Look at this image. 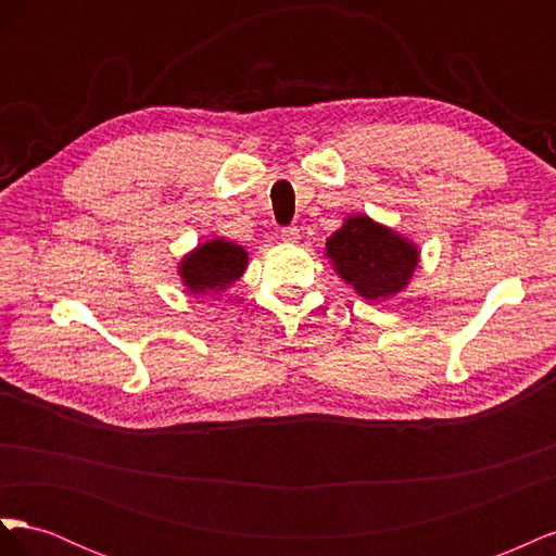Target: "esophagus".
Listing matches in <instances>:
<instances>
[{
  "label": "esophagus",
  "instance_id": "1",
  "mask_svg": "<svg viewBox=\"0 0 556 556\" xmlns=\"http://www.w3.org/2000/svg\"><path fill=\"white\" fill-rule=\"evenodd\" d=\"M280 237H282V241H292L294 243V241H299V229L292 227V225L290 227H282L280 229Z\"/></svg>",
  "mask_w": 556,
  "mask_h": 556
}]
</instances>
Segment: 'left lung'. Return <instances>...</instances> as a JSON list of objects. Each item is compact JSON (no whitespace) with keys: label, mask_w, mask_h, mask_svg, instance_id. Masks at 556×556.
<instances>
[{"label":"left lung","mask_w":556,"mask_h":556,"mask_svg":"<svg viewBox=\"0 0 556 556\" xmlns=\"http://www.w3.org/2000/svg\"><path fill=\"white\" fill-rule=\"evenodd\" d=\"M327 257L336 271L366 299H387L406 288L417 266V250L394 231L368 220L348 223L327 241Z\"/></svg>","instance_id":"1"}]
</instances>
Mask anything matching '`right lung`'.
Masks as SVG:
<instances>
[{
	"mask_svg": "<svg viewBox=\"0 0 556 556\" xmlns=\"http://www.w3.org/2000/svg\"><path fill=\"white\" fill-rule=\"evenodd\" d=\"M248 255L237 243L215 239L199 245L192 255L182 260V280L194 294L220 292L245 271Z\"/></svg>",
	"mask_w": 556,
	"mask_h": 556,
	"instance_id": "add662e5",
	"label": "right lung"
}]
</instances>
